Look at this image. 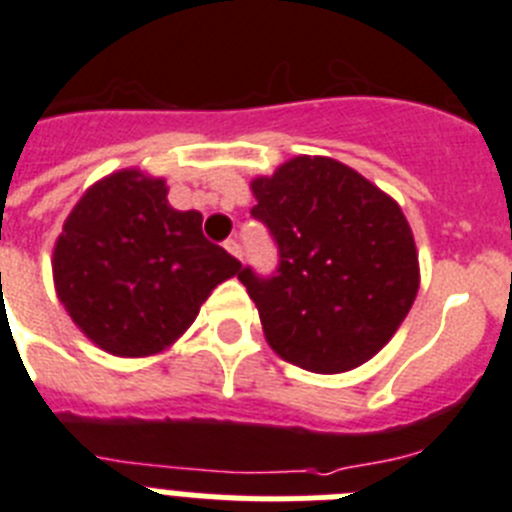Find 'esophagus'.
<instances>
[{
    "mask_svg": "<svg viewBox=\"0 0 512 512\" xmlns=\"http://www.w3.org/2000/svg\"><path fill=\"white\" fill-rule=\"evenodd\" d=\"M225 251H228L230 256H235V259H241V243L233 241V238H230V241H225Z\"/></svg>",
    "mask_w": 512,
    "mask_h": 512,
    "instance_id": "esophagus-1",
    "label": "esophagus"
}]
</instances>
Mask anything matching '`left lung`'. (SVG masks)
Here are the masks:
<instances>
[{
	"label": "left lung",
	"instance_id": "8db88e82",
	"mask_svg": "<svg viewBox=\"0 0 512 512\" xmlns=\"http://www.w3.org/2000/svg\"><path fill=\"white\" fill-rule=\"evenodd\" d=\"M251 215L279 248L271 277L238 279L284 361L338 374L372 359L418 295L413 230L390 194L325 156H295L251 182Z\"/></svg>",
	"mask_w": 512,
	"mask_h": 512
}]
</instances>
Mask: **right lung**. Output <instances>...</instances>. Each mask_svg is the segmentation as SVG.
<instances>
[{
  "label": "right lung",
  "mask_w": 512,
  "mask_h": 512,
  "mask_svg": "<svg viewBox=\"0 0 512 512\" xmlns=\"http://www.w3.org/2000/svg\"><path fill=\"white\" fill-rule=\"evenodd\" d=\"M164 179L138 169L84 192L53 248V282L79 330L115 356H153L194 323L241 261L202 235L197 210L166 200Z\"/></svg>",
  "instance_id": "right-lung-1"
}]
</instances>
